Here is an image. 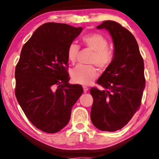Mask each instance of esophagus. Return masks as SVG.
<instances>
[{"label":"esophagus","mask_w":159,"mask_h":159,"mask_svg":"<svg viewBox=\"0 0 159 159\" xmlns=\"http://www.w3.org/2000/svg\"><path fill=\"white\" fill-rule=\"evenodd\" d=\"M83 90H84V93H87V92H88V91L89 89H88V87L84 86V87H83Z\"/></svg>","instance_id":"obj_1"}]
</instances>
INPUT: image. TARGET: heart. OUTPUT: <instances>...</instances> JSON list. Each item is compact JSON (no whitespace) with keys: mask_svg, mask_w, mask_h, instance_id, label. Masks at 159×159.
<instances>
[{"mask_svg":"<svg viewBox=\"0 0 159 159\" xmlns=\"http://www.w3.org/2000/svg\"><path fill=\"white\" fill-rule=\"evenodd\" d=\"M83 45L93 51L90 62L95 64L99 68L104 69L111 63L114 54L108 48V42L105 37L98 33H91L84 35L82 38ZM80 48L76 43H71L67 49V58L71 63L77 61ZM98 76V71L93 65L80 64L71 71V79L75 83L88 85L91 84Z\"/></svg>","mask_w":159,"mask_h":159,"instance_id":"b5f03b06","label":"heart"}]
</instances>
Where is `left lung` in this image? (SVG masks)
Instances as JSON below:
<instances>
[{"instance_id":"1","label":"left lung","mask_w":159,"mask_h":159,"mask_svg":"<svg viewBox=\"0 0 159 159\" xmlns=\"http://www.w3.org/2000/svg\"><path fill=\"white\" fill-rule=\"evenodd\" d=\"M97 29L109 32L114 52L111 63L97 80L104 90L90 89V118L98 129L114 132L125 127L140 108L145 86L144 62L129 30L111 20L104 21Z\"/></svg>"}]
</instances>
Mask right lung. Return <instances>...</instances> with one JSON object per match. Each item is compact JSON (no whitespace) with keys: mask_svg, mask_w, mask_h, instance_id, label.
<instances>
[{"mask_svg":"<svg viewBox=\"0 0 159 159\" xmlns=\"http://www.w3.org/2000/svg\"><path fill=\"white\" fill-rule=\"evenodd\" d=\"M82 27L48 22L23 45L15 69V95L32 125L56 133L68 124L71 108L83 92L69 83L67 49Z\"/></svg>","mask_w":159,"mask_h":159,"instance_id":"right-lung-1","label":"right lung"}]
</instances>
